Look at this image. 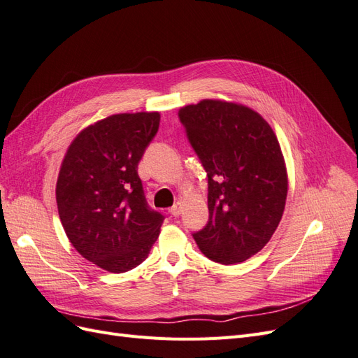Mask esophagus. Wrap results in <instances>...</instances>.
<instances>
[{"label": "esophagus", "instance_id": "obj_1", "mask_svg": "<svg viewBox=\"0 0 358 358\" xmlns=\"http://www.w3.org/2000/svg\"><path fill=\"white\" fill-rule=\"evenodd\" d=\"M181 211H182V202H176L174 203V206H172V208H169V214L172 215V217H178L180 214H181Z\"/></svg>", "mask_w": 358, "mask_h": 358}]
</instances>
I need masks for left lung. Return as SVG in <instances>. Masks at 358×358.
<instances>
[{
	"instance_id": "left-lung-1",
	"label": "left lung",
	"mask_w": 358,
	"mask_h": 358,
	"mask_svg": "<svg viewBox=\"0 0 358 358\" xmlns=\"http://www.w3.org/2000/svg\"><path fill=\"white\" fill-rule=\"evenodd\" d=\"M208 177V223L193 239L213 262L241 263L268 244L287 198L281 147L259 113L203 99L178 113Z\"/></svg>"
}]
</instances>
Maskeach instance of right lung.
<instances>
[{"mask_svg": "<svg viewBox=\"0 0 358 358\" xmlns=\"http://www.w3.org/2000/svg\"><path fill=\"white\" fill-rule=\"evenodd\" d=\"M159 113L114 114L80 132L56 184L57 211L73 247L113 273L143 263L164 215L147 203L138 164L159 129Z\"/></svg>", "mask_w": 358, "mask_h": 358, "instance_id": "add662e5", "label": "right lung"}]
</instances>
